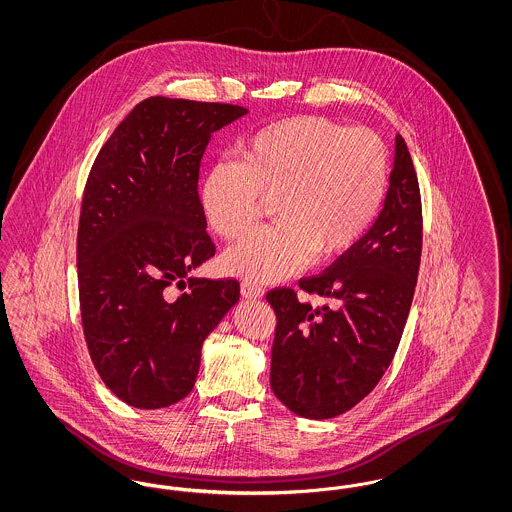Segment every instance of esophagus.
<instances>
[{"label": "esophagus", "mask_w": 512, "mask_h": 512, "mask_svg": "<svg viewBox=\"0 0 512 512\" xmlns=\"http://www.w3.org/2000/svg\"><path fill=\"white\" fill-rule=\"evenodd\" d=\"M240 290H242V295H244L245 299H259V297H263V288L257 286L255 282H251V280H244Z\"/></svg>", "instance_id": "esophagus-1"}]
</instances>
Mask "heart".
<instances>
[{
	"instance_id": "obj_1",
	"label": "heart",
	"mask_w": 512,
	"mask_h": 512,
	"mask_svg": "<svg viewBox=\"0 0 512 512\" xmlns=\"http://www.w3.org/2000/svg\"><path fill=\"white\" fill-rule=\"evenodd\" d=\"M388 186V149L368 128L301 115L245 140L242 159L220 157L203 178L201 209L226 242L247 236L270 197L276 220L224 255V267L276 282L313 257H336L366 232Z\"/></svg>"
}]
</instances>
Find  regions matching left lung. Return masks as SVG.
I'll return each mask as SVG.
<instances>
[{"mask_svg":"<svg viewBox=\"0 0 512 512\" xmlns=\"http://www.w3.org/2000/svg\"><path fill=\"white\" fill-rule=\"evenodd\" d=\"M422 255V201L401 134L384 209L365 236L299 288H274L270 388L292 413L324 420L353 409L393 361Z\"/></svg>","mask_w":512,"mask_h":512,"instance_id":"8db88e82","label":"left lung"}]
</instances>
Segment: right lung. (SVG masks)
<instances>
[{
  "mask_svg": "<svg viewBox=\"0 0 512 512\" xmlns=\"http://www.w3.org/2000/svg\"><path fill=\"white\" fill-rule=\"evenodd\" d=\"M232 103L147 98L99 149L76 236L84 338L105 386L161 409L195 384L201 345L240 299L236 278L188 276L215 255L197 194L211 134Z\"/></svg>",
  "mask_w": 512,
  "mask_h": 512,
  "instance_id": "obj_1",
  "label": "right lung"
}]
</instances>
